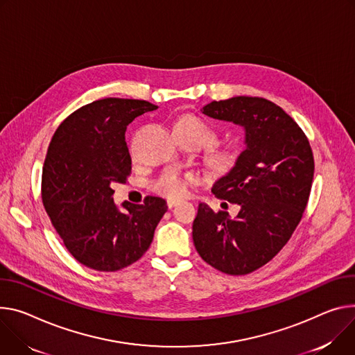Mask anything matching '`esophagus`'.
Returning a JSON list of instances; mask_svg holds the SVG:
<instances>
[{
	"instance_id": "1",
	"label": "esophagus",
	"mask_w": 355,
	"mask_h": 355,
	"mask_svg": "<svg viewBox=\"0 0 355 355\" xmlns=\"http://www.w3.org/2000/svg\"><path fill=\"white\" fill-rule=\"evenodd\" d=\"M177 204H178V201H175V200H168V201H167V205H168V208H170V209H171V208H174Z\"/></svg>"
}]
</instances>
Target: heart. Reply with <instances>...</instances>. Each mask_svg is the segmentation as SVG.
Returning a JSON list of instances; mask_svg holds the SVG:
<instances>
[{
    "instance_id": "b5f03b06",
    "label": "heart",
    "mask_w": 355,
    "mask_h": 355,
    "mask_svg": "<svg viewBox=\"0 0 355 355\" xmlns=\"http://www.w3.org/2000/svg\"><path fill=\"white\" fill-rule=\"evenodd\" d=\"M174 132H188L198 136L202 143L211 141L215 139V133L212 128L200 117L194 114H185L180 117L174 124ZM241 158L239 148L235 147H227V148H218L214 150L211 155L212 166L219 173H228L231 171ZM191 178L189 177H181L177 173H166L161 175L158 180L153 182V189L157 194L168 197V198H180L185 194L187 184Z\"/></svg>"
}]
</instances>
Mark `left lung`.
<instances>
[{
  "instance_id": "left-lung-1",
  "label": "left lung",
  "mask_w": 355,
  "mask_h": 355,
  "mask_svg": "<svg viewBox=\"0 0 355 355\" xmlns=\"http://www.w3.org/2000/svg\"><path fill=\"white\" fill-rule=\"evenodd\" d=\"M202 113L242 125L246 148L212 187L216 198L241 207L238 215L200 204L192 239L216 270L248 275L272 261L299 225L311 191L313 151L299 124L268 99L214 101Z\"/></svg>"
}]
</instances>
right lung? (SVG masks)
Instances as JSON below:
<instances>
[{
    "label": "right lung",
    "instance_id": "obj_1",
    "mask_svg": "<svg viewBox=\"0 0 355 355\" xmlns=\"http://www.w3.org/2000/svg\"><path fill=\"white\" fill-rule=\"evenodd\" d=\"M146 101L107 98L82 106L63 120L42 168V202L63 245L94 270L116 272L137 262L150 248L167 202H113L114 182L132 174L124 133L137 116L155 110Z\"/></svg>",
    "mask_w": 355,
    "mask_h": 355
}]
</instances>
